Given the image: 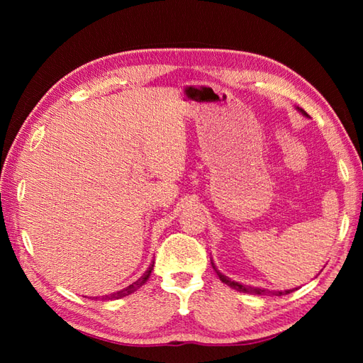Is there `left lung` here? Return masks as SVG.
I'll list each match as a JSON object with an SVG mask.
<instances>
[{
  "label": "left lung",
  "instance_id": "1",
  "mask_svg": "<svg viewBox=\"0 0 363 363\" xmlns=\"http://www.w3.org/2000/svg\"><path fill=\"white\" fill-rule=\"evenodd\" d=\"M296 109L304 115V117H309V115H307V112L304 111V109H301V107H296ZM211 264H212V267H213V269H215V273L218 274V277H220V281L223 282V284H226V285H229L230 289H234V290H237V291H243V293H256V295H268V293H272V295H274V296H282V295H287V293H291V291H295V289L293 290H284V291H268V290H265V289H256V287H250V285H243V284H240V282H235V281H230L228 276H225V274H221L218 269H217V267H215V264L211 260ZM298 290V289H296Z\"/></svg>",
  "mask_w": 363,
  "mask_h": 363
}]
</instances>
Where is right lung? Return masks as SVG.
<instances>
[{
	"label": "right lung",
	"mask_w": 363,
	"mask_h": 363,
	"mask_svg": "<svg viewBox=\"0 0 363 363\" xmlns=\"http://www.w3.org/2000/svg\"><path fill=\"white\" fill-rule=\"evenodd\" d=\"M152 267H154V262L152 264L150 265V268L146 269V272L143 273V276H140L138 277V279L135 281V282H133L130 285H128V287H125V289H121V290H118V291H113V293H111V295H104V296H94L91 299H121V298H125V296H128V295H130V293H134V291H137L138 289L142 287L143 284H146V281H148V277L151 276V272H152Z\"/></svg>",
	"instance_id": "add662e5"
}]
</instances>
